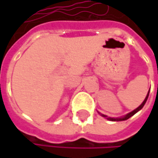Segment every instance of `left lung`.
I'll list each match as a JSON object with an SVG mask.
<instances>
[{
	"label": "left lung",
	"instance_id": "1",
	"mask_svg": "<svg viewBox=\"0 0 158 158\" xmlns=\"http://www.w3.org/2000/svg\"><path fill=\"white\" fill-rule=\"evenodd\" d=\"M150 90V89H149ZM148 96H149V91H148V93H147V95H146V97H145V99L143 100V102H142V104L139 106V107H137L136 109H135V110H133V111H131V112H129V113H127L126 115H124V116H123V117H120V118H113V117H108L107 115H105V114H102V113H100L99 111V113L102 116V117H104V118H106L107 120H109V121H112V122H119V121H125V120H127V119H129L130 117H132L133 115H135L137 111H139V110L142 109L143 107V105L145 104V102H146V101H147V99H148Z\"/></svg>",
	"mask_w": 158,
	"mask_h": 158
}]
</instances>
